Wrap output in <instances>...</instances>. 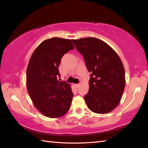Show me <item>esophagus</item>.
Instances as JSON below:
<instances>
[{"mask_svg": "<svg viewBox=\"0 0 148 148\" xmlns=\"http://www.w3.org/2000/svg\"><path fill=\"white\" fill-rule=\"evenodd\" d=\"M74 87H76V88H78L79 87V84H74Z\"/></svg>", "mask_w": 148, "mask_h": 148, "instance_id": "34e87169", "label": "esophagus"}]
</instances>
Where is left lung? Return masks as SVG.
<instances>
[{
  "label": "left lung",
  "mask_w": 148,
  "mask_h": 148,
  "mask_svg": "<svg viewBox=\"0 0 148 148\" xmlns=\"http://www.w3.org/2000/svg\"><path fill=\"white\" fill-rule=\"evenodd\" d=\"M71 41L90 72L89 90L84 96L87 107L98 114L111 112L120 103L125 88L122 61L111 47L99 39L87 37Z\"/></svg>",
  "instance_id": "obj_1"
}]
</instances>
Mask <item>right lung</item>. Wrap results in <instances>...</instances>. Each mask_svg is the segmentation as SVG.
Wrapping results in <instances>:
<instances>
[{
  "mask_svg": "<svg viewBox=\"0 0 148 148\" xmlns=\"http://www.w3.org/2000/svg\"><path fill=\"white\" fill-rule=\"evenodd\" d=\"M74 49L71 40L53 37L42 42L32 53L26 72V87L35 107L45 116L58 118L70 109L73 97L69 83L60 82L61 58Z\"/></svg>",
  "mask_w": 148,
  "mask_h": 148,
  "instance_id": "obj_1",
  "label": "right lung"
}]
</instances>
